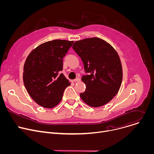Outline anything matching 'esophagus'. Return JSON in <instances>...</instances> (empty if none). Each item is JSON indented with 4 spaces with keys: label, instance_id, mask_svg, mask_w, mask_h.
I'll return each mask as SVG.
<instances>
[{
    "label": "esophagus",
    "instance_id": "1",
    "mask_svg": "<svg viewBox=\"0 0 154 154\" xmlns=\"http://www.w3.org/2000/svg\"><path fill=\"white\" fill-rule=\"evenodd\" d=\"M80 79L79 78H77V79H75L74 80H73V82H80Z\"/></svg>",
    "mask_w": 154,
    "mask_h": 154
}]
</instances>
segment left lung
Wrapping results in <instances>:
<instances>
[{
    "label": "left lung",
    "mask_w": 154,
    "mask_h": 154,
    "mask_svg": "<svg viewBox=\"0 0 154 154\" xmlns=\"http://www.w3.org/2000/svg\"><path fill=\"white\" fill-rule=\"evenodd\" d=\"M73 49L81 58L88 75L82 80L86 90L80 96L92 107L103 106L118 93L122 80V68L115 48L99 38H90L75 41Z\"/></svg>",
    "instance_id": "8db88e82"
}]
</instances>
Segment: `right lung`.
<instances>
[{
	"instance_id": "obj_1",
	"label": "right lung",
	"mask_w": 154,
	"mask_h": 154,
	"mask_svg": "<svg viewBox=\"0 0 154 154\" xmlns=\"http://www.w3.org/2000/svg\"><path fill=\"white\" fill-rule=\"evenodd\" d=\"M73 42L63 39L46 42L34 49L26 60L24 86L32 99L44 108L57 105L66 88L71 85L60 71L63 69V58Z\"/></svg>"
}]
</instances>
